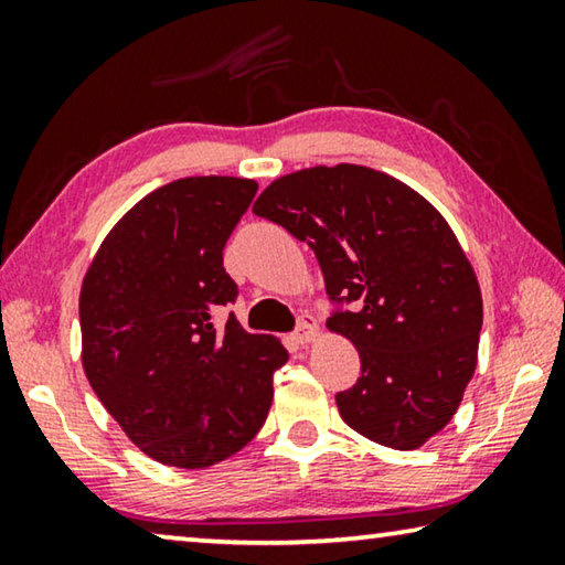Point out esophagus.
<instances>
[{
    "mask_svg": "<svg viewBox=\"0 0 565 565\" xmlns=\"http://www.w3.org/2000/svg\"><path fill=\"white\" fill-rule=\"evenodd\" d=\"M317 337H319V327H317L315 317H311V315H301L299 329L294 331V342H297V344H309V342H315Z\"/></svg>",
    "mask_w": 565,
    "mask_h": 565,
    "instance_id": "34e87169",
    "label": "esophagus"
}]
</instances>
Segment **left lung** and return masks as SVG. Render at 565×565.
<instances>
[{"instance_id": "left-lung-1", "label": "left lung", "mask_w": 565, "mask_h": 565, "mask_svg": "<svg viewBox=\"0 0 565 565\" xmlns=\"http://www.w3.org/2000/svg\"><path fill=\"white\" fill-rule=\"evenodd\" d=\"M254 213L307 241L329 297L354 303L327 321L362 362L337 395L344 423L392 450L423 447L478 366L482 294L450 223L415 188L354 163L276 178Z\"/></svg>"}]
</instances>
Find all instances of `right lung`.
<instances>
[{
    "label": "right lung",
    "instance_id": "1",
    "mask_svg": "<svg viewBox=\"0 0 565 565\" xmlns=\"http://www.w3.org/2000/svg\"><path fill=\"white\" fill-rule=\"evenodd\" d=\"M258 183L193 175L166 183L115 223L83 276V370L132 445L168 468L201 470L264 427L279 339L216 311L236 299L223 246Z\"/></svg>",
    "mask_w": 565,
    "mask_h": 565
}]
</instances>
